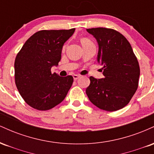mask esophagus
<instances>
[{
    "label": "esophagus",
    "mask_w": 154,
    "mask_h": 154,
    "mask_svg": "<svg viewBox=\"0 0 154 154\" xmlns=\"http://www.w3.org/2000/svg\"><path fill=\"white\" fill-rule=\"evenodd\" d=\"M79 77H80V76L78 75H73V78H74V79H75V80H77V79H78Z\"/></svg>",
    "instance_id": "34e87169"
}]
</instances>
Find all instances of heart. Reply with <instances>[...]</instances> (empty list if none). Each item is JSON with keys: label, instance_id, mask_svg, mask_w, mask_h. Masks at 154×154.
Instances as JSON below:
<instances>
[{"label": "heart", "instance_id": "heart-1", "mask_svg": "<svg viewBox=\"0 0 154 154\" xmlns=\"http://www.w3.org/2000/svg\"><path fill=\"white\" fill-rule=\"evenodd\" d=\"M81 43H82V45H87V44L92 43V42L88 38H82V40H81ZM64 48H65V46H63V49Z\"/></svg>", "mask_w": 154, "mask_h": 154}]
</instances>
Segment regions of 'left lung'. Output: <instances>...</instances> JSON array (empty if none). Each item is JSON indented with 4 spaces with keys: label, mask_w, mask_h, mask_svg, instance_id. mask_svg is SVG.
Listing matches in <instances>:
<instances>
[{
    "label": "left lung",
    "mask_w": 154,
    "mask_h": 154,
    "mask_svg": "<svg viewBox=\"0 0 154 154\" xmlns=\"http://www.w3.org/2000/svg\"><path fill=\"white\" fill-rule=\"evenodd\" d=\"M98 44L97 61L103 65V78L90 77L86 94L100 109L114 111L130 101L138 87L140 67L128 40L119 32L108 28L87 29Z\"/></svg>",
    "instance_id": "1"
}]
</instances>
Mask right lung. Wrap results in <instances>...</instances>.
Segmentation results:
<instances>
[{"mask_svg": "<svg viewBox=\"0 0 154 154\" xmlns=\"http://www.w3.org/2000/svg\"><path fill=\"white\" fill-rule=\"evenodd\" d=\"M75 29L41 30L24 44L14 62L15 83L24 101L40 111L52 109L62 102L73 83L71 75L51 73L58 66L65 42Z\"/></svg>", "mask_w": 154, "mask_h": 154, "instance_id": "obj_1", "label": "right lung"}]
</instances>
